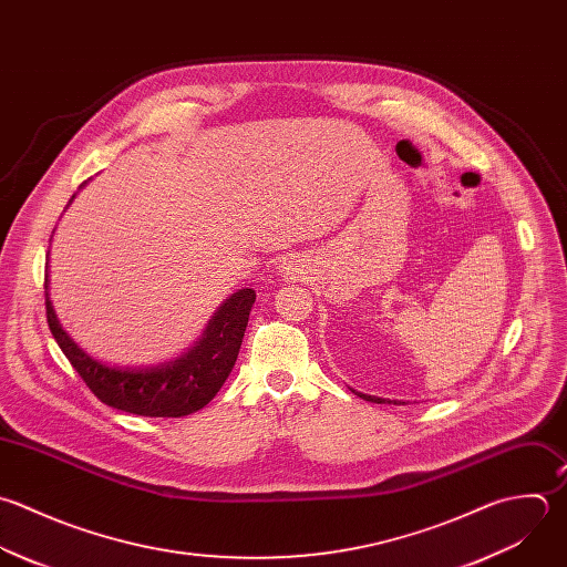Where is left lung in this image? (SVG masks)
Listing matches in <instances>:
<instances>
[{
    "label": "left lung",
    "instance_id": "1",
    "mask_svg": "<svg viewBox=\"0 0 567 567\" xmlns=\"http://www.w3.org/2000/svg\"><path fill=\"white\" fill-rule=\"evenodd\" d=\"M362 400H367V402H375V404H384L386 400H382V398H375V395H364V393H358ZM391 404V402H389Z\"/></svg>",
    "mask_w": 567,
    "mask_h": 567
}]
</instances>
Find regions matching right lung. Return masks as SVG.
<instances>
[{"instance_id": "right-lung-1", "label": "right lung", "mask_w": 567, "mask_h": 567, "mask_svg": "<svg viewBox=\"0 0 567 567\" xmlns=\"http://www.w3.org/2000/svg\"><path fill=\"white\" fill-rule=\"evenodd\" d=\"M43 287L48 289V276ZM254 302V289L231 293L187 353L150 369H116L90 358L61 329L48 291L45 318L59 349L103 404L143 417H183L207 406L225 384L236 364Z\"/></svg>"}]
</instances>
